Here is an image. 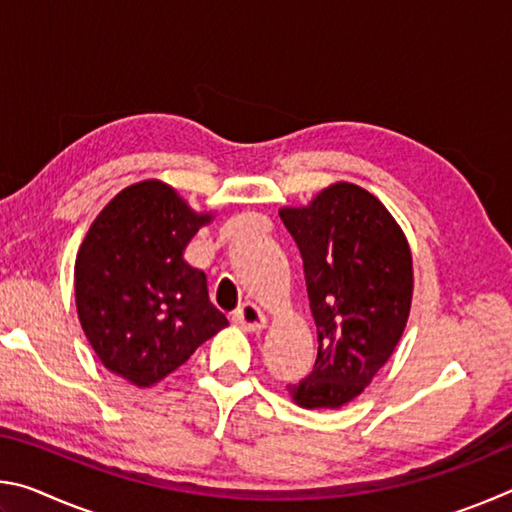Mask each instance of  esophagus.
Instances as JSON below:
<instances>
[{
    "mask_svg": "<svg viewBox=\"0 0 512 512\" xmlns=\"http://www.w3.org/2000/svg\"><path fill=\"white\" fill-rule=\"evenodd\" d=\"M232 320H235L239 327L248 329V332H259V329L266 327V316L262 314V309L253 305V302H244V305L235 311Z\"/></svg>",
    "mask_w": 512,
    "mask_h": 512,
    "instance_id": "obj_1",
    "label": "esophagus"
}]
</instances>
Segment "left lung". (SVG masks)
Here are the masks:
<instances>
[{"label":"left lung","instance_id":"obj_1","mask_svg":"<svg viewBox=\"0 0 512 512\" xmlns=\"http://www.w3.org/2000/svg\"><path fill=\"white\" fill-rule=\"evenodd\" d=\"M318 329L314 370L289 384L305 409H339L391 357L411 309V250L400 225L366 189L336 183L309 207H284Z\"/></svg>","mask_w":512,"mask_h":512}]
</instances>
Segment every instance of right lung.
<instances>
[{"label":"right lung","mask_w":512,"mask_h":512,"mask_svg":"<svg viewBox=\"0 0 512 512\" xmlns=\"http://www.w3.org/2000/svg\"><path fill=\"white\" fill-rule=\"evenodd\" d=\"M210 216L144 180L103 207L74 266L76 309L103 366L151 386L228 325L183 250Z\"/></svg>","instance_id":"obj_1"}]
</instances>
